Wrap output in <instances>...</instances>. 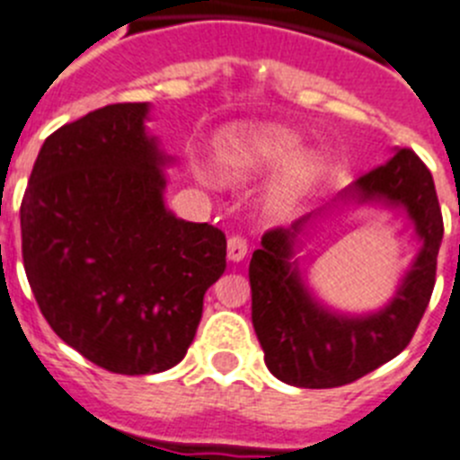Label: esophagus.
I'll return each instance as SVG.
<instances>
[{"label":"esophagus","mask_w":460,"mask_h":460,"mask_svg":"<svg viewBox=\"0 0 460 460\" xmlns=\"http://www.w3.org/2000/svg\"><path fill=\"white\" fill-rule=\"evenodd\" d=\"M226 256H229V261H234V263H238V261L245 259L247 240L243 238V235H231L229 243H226Z\"/></svg>","instance_id":"esophagus-1"}]
</instances>
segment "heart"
<instances>
[{"mask_svg": "<svg viewBox=\"0 0 460 460\" xmlns=\"http://www.w3.org/2000/svg\"><path fill=\"white\" fill-rule=\"evenodd\" d=\"M296 132L277 123H238L217 137L215 160L217 167L229 179H245L254 173L277 167L287 157L281 192L284 199L300 192L321 169L323 158L314 151H297Z\"/></svg>", "mask_w": 460, "mask_h": 460, "instance_id": "1", "label": "heart"}]
</instances>
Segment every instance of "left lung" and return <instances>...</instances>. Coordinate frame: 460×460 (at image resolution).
<instances>
[{"label": "left lung", "instance_id": "1", "mask_svg": "<svg viewBox=\"0 0 460 460\" xmlns=\"http://www.w3.org/2000/svg\"><path fill=\"white\" fill-rule=\"evenodd\" d=\"M334 201L401 210L421 245L394 297L378 312L355 316L323 305L293 259L323 208L302 215L288 229L263 234L250 261L254 332L270 374L307 390L353 383L411 343L431 300L445 231L431 172L411 148H396L387 163L362 173Z\"/></svg>", "mask_w": 460, "mask_h": 460}]
</instances>
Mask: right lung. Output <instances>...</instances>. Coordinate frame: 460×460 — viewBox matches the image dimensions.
I'll return each mask as SVG.
<instances>
[{"instance_id":"add662e5","label":"right lung","mask_w":460,"mask_h":460,"mask_svg":"<svg viewBox=\"0 0 460 460\" xmlns=\"http://www.w3.org/2000/svg\"><path fill=\"white\" fill-rule=\"evenodd\" d=\"M148 102L107 105L40 146L20 206L22 261L40 314L111 374L172 369L188 353L226 238L164 204L173 163Z\"/></svg>"}]
</instances>
